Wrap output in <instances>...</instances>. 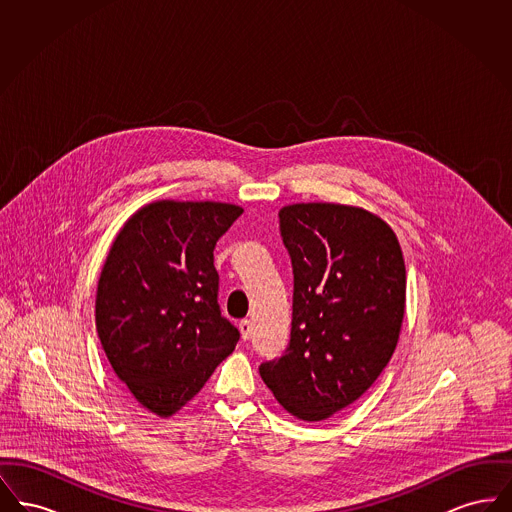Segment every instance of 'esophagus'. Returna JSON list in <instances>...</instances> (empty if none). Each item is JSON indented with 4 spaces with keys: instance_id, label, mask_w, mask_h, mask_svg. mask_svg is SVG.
I'll list each match as a JSON object with an SVG mask.
<instances>
[{
    "instance_id": "1",
    "label": "esophagus",
    "mask_w": 512,
    "mask_h": 512,
    "mask_svg": "<svg viewBox=\"0 0 512 512\" xmlns=\"http://www.w3.org/2000/svg\"><path fill=\"white\" fill-rule=\"evenodd\" d=\"M251 332H253V324H251L249 320H242V322H240V334H242V340H249V338H251Z\"/></svg>"
}]
</instances>
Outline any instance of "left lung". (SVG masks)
I'll return each mask as SVG.
<instances>
[{
  "instance_id": "obj_1",
  "label": "left lung",
  "mask_w": 512,
  "mask_h": 512,
  "mask_svg": "<svg viewBox=\"0 0 512 512\" xmlns=\"http://www.w3.org/2000/svg\"><path fill=\"white\" fill-rule=\"evenodd\" d=\"M278 217L292 257V338L259 372L288 413L320 422L390 363L405 317V259L390 224L363 207L293 203Z\"/></svg>"
}]
</instances>
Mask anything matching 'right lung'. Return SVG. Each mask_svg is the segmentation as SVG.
<instances>
[{
  "label": "right lung",
  "mask_w": 512,
  "mask_h": 512,
  "mask_svg": "<svg viewBox=\"0 0 512 512\" xmlns=\"http://www.w3.org/2000/svg\"><path fill=\"white\" fill-rule=\"evenodd\" d=\"M244 213L161 199L122 224L99 274L96 328L119 380L149 413H178L236 347L220 317L213 251Z\"/></svg>",
  "instance_id": "add662e5"
}]
</instances>
